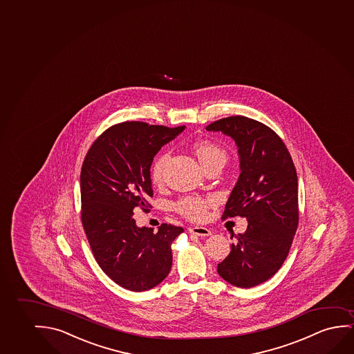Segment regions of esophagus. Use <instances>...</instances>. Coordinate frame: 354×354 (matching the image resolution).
<instances>
[{
	"label": "esophagus",
	"instance_id": "1",
	"mask_svg": "<svg viewBox=\"0 0 354 354\" xmlns=\"http://www.w3.org/2000/svg\"><path fill=\"white\" fill-rule=\"evenodd\" d=\"M190 234L198 235V236H209L211 235V230L205 228V227H193L189 228Z\"/></svg>",
	"mask_w": 354,
	"mask_h": 354
}]
</instances>
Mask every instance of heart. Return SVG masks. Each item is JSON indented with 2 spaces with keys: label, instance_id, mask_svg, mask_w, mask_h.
I'll use <instances>...</instances> for the list:
<instances>
[{
  "label": "heart",
  "instance_id": "b5f03b06",
  "mask_svg": "<svg viewBox=\"0 0 354 354\" xmlns=\"http://www.w3.org/2000/svg\"><path fill=\"white\" fill-rule=\"evenodd\" d=\"M195 154L199 159L200 164L207 169L209 166L214 164H223L227 161V153L223 148H221L219 145H216L214 142L209 140H201L194 145ZM169 154L160 155L158 159L155 160L151 169V177L153 180L159 183L164 178L165 169L166 165L169 162ZM214 200L207 199L203 200L199 198H185L180 200L177 204V209L180 214L185 216L187 218L192 221H201L206 217L207 214V207L209 205H212Z\"/></svg>",
  "mask_w": 354,
  "mask_h": 354
}]
</instances>
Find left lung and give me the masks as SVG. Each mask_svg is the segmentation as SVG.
Returning <instances> with one entry per match:
<instances>
[{
	"mask_svg": "<svg viewBox=\"0 0 354 354\" xmlns=\"http://www.w3.org/2000/svg\"><path fill=\"white\" fill-rule=\"evenodd\" d=\"M206 130L230 137L239 155V178L223 218L248 219L246 232L234 235L236 241L217 272L230 284L252 288L270 279L289 254L299 224L296 169L279 136L256 120L230 116Z\"/></svg>",
	"mask_w": 354,
	"mask_h": 354,
	"instance_id": "8db88e82",
	"label": "left lung"
}]
</instances>
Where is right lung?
<instances>
[{
	"mask_svg": "<svg viewBox=\"0 0 354 354\" xmlns=\"http://www.w3.org/2000/svg\"><path fill=\"white\" fill-rule=\"evenodd\" d=\"M185 126L169 129L122 122L103 132L86 155L80 174L81 219L97 263L124 289H153L169 275L171 244L185 230L162 223L138 227L137 207H149L150 167L161 147Z\"/></svg>",
	"mask_w": 354,
	"mask_h": 354,
	"instance_id": "right-lung-1",
	"label": "right lung"
}]
</instances>
